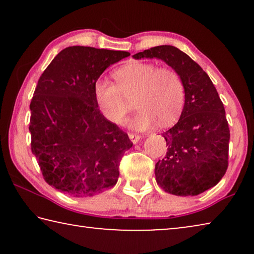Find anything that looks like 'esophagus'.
I'll return each mask as SVG.
<instances>
[{
	"instance_id": "obj_1",
	"label": "esophagus",
	"mask_w": 254,
	"mask_h": 254,
	"mask_svg": "<svg viewBox=\"0 0 254 254\" xmlns=\"http://www.w3.org/2000/svg\"><path fill=\"white\" fill-rule=\"evenodd\" d=\"M128 137H130V140L132 141V143H137L140 141V139H141V136L140 135H137V134H133V133H130V134H128Z\"/></svg>"
}]
</instances>
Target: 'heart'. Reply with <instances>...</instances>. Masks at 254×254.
<instances>
[{"instance_id": "obj_1", "label": "heart", "mask_w": 254, "mask_h": 254, "mask_svg": "<svg viewBox=\"0 0 254 254\" xmlns=\"http://www.w3.org/2000/svg\"><path fill=\"white\" fill-rule=\"evenodd\" d=\"M117 85L106 80L94 84L96 104L107 121L119 124L135 98L137 112L127 121L133 130L145 131L160 122L170 126L178 120L185 105L182 77L170 68L152 63L131 62L114 71Z\"/></svg>"}]
</instances>
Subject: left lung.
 I'll list each match as a JSON object with an SVG mask.
<instances>
[{
  "label": "left lung",
  "mask_w": 254,
  "mask_h": 254,
  "mask_svg": "<svg viewBox=\"0 0 254 254\" xmlns=\"http://www.w3.org/2000/svg\"><path fill=\"white\" fill-rule=\"evenodd\" d=\"M133 58L161 59L178 72L185 85L180 119L162 133L167 153L156 163L157 184L176 196H196L214 187L227 169L230 128L212 80L198 64L174 46L153 47Z\"/></svg>",
  "instance_id": "left-lung-1"
}]
</instances>
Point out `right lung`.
I'll list each match as a JSON object with an SVG mask.
<instances>
[{"label": "right lung", "mask_w": 254, "mask_h": 254, "mask_svg": "<svg viewBox=\"0 0 254 254\" xmlns=\"http://www.w3.org/2000/svg\"><path fill=\"white\" fill-rule=\"evenodd\" d=\"M127 51L72 46L56 56L34 91L29 130L31 150L50 186L92 197L118 183L123 154L133 143L103 117L94 84Z\"/></svg>", "instance_id": "right-lung-1"}]
</instances>
